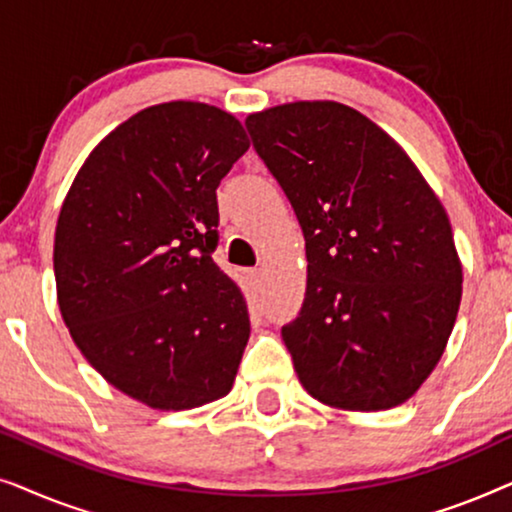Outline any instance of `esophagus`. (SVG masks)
<instances>
[{"label":"esophagus","mask_w":512,"mask_h":512,"mask_svg":"<svg viewBox=\"0 0 512 512\" xmlns=\"http://www.w3.org/2000/svg\"><path fill=\"white\" fill-rule=\"evenodd\" d=\"M247 277H249V282H251V286H261V282H263V270H258V268H254V270H249L247 272Z\"/></svg>","instance_id":"34e87169"}]
</instances>
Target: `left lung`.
<instances>
[{"instance_id":"1","label":"left lung","mask_w":512,"mask_h":512,"mask_svg":"<svg viewBox=\"0 0 512 512\" xmlns=\"http://www.w3.org/2000/svg\"><path fill=\"white\" fill-rule=\"evenodd\" d=\"M244 125L305 235V300L282 328L300 384L338 410L405 403L461 303L443 202L401 144L347 104H279Z\"/></svg>"}]
</instances>
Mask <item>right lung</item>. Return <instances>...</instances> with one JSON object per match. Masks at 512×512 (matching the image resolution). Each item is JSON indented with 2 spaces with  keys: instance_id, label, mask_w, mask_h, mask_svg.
<instances>
[{
  "instance_id": "add662e5",
  "label": "right lung",
  "mask_w": 512,
  "mask_h": 512,
  "mask_svg": "<svg viewBox=\"0 0 512 512\" xmlns=\"http://www.w3.org/2000/svg\"><path fill=\"white\" fill-rule=\"evenodd\" d=\"M247 149L228 111L153 104L90 151L62 202L53 270L69 335L104 380L153 410L233 389L249 310L212 251L216 188Z\"/></svg>"
}]
</instances>
